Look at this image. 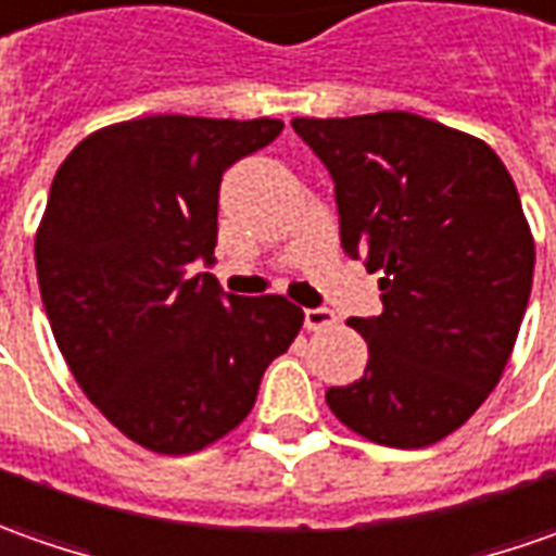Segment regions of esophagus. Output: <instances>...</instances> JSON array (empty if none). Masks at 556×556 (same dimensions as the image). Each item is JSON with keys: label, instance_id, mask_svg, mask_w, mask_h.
<instances>
[{"label": "esophagus", "instance_id": "esophagus-1", "mask_svg": "<svg viewBox=\"0 0 556 556\" xmlns=\"http://www.w3.org/2000/svg\"><path fill=\"white\" fill-rule=\"evenodd\" d=\"M336 323V314L326 311V307H311V311H304V329H307V332H326V329H332Z\"/></svg>", "mask_w": 556, "mask_h": 556}]
</instances>
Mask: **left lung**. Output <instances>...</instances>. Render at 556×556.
Wrapping results in <instances>:
<instances>
[{
    "label": "left lung",
    "instance_id": "8db88e82",
    "mask_svg": "<svg viewBox=\"0 0 556 556\" xmlns=\"http://www.w3.org/2000/svg\"><path fill=\"white\" fill-rule=\"evenodd\" d=\"M336 178L341 249L381 274L384 311L354 316L366 372L329 388L341 425L393 450L450 437L505 372L535 240L495 150L406 110L292 119Z\"/></svg>",
    "mask_w": 556,
    "mask_h": 556
}]
</instances>
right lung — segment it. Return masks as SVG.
<instances>
[{
  "label": "right lung",
  "instance_id": "obj_1",
  "mask_svg": "<svg viewBox=\"0 0 556 556\" xmlns=\"http://www.w3.org/2000/svg\"><path fill=\"white\" fill-rule=\"evenodd\" d=\"M279 119L144 116L91 131L51 181L36 277L70 372L113 428L160 455L227 437L255 406L304 311L220 295L212 274L227 165L267 147Z\"/></svg>",
  "mask_w": 556,
  "mask_h": 556
}]
</instances>
